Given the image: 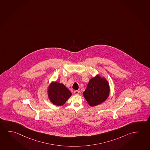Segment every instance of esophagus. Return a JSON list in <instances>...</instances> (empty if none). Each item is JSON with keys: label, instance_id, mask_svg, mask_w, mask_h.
I'll return each instance as SVG.
<instances>
[{"label": "esophagus", "instance_id": "obj_1", "mask_svg": "<svg viewBox=\"0 0 150 150\" xmlns=\"http://www.w3.org/2000/svg\"><path fill=\"white\" fill-rule=\"evenodd\" d=\"M74 93L75 95H79V93H80V91L78 90L74 91Z\"/></svg>", "mask_w": 150, "mask_h": 150}]
</instances>
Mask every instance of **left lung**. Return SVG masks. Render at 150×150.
Wrapping results in <instances>:
<instances>
[{
  "label": "left lung",
  "instance_id": "obj_1",
  "mask_svg": "<svg viewBox=\"0 0 150 150\" xmlns=\"http://www.w3.org/2000/svg\"><path fill=\"white\" fill-rule=\"evenodd\" d=\"M110 86L104 78L97 75L91 79L83 96L91 106L100 104L107 99L110 94Z\"/></svg>",
  "mask_w": 150,
  "mask_h": 150
}]
</instances>
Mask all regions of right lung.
I'll return each instance as SVG.
<instances>
[{
	"instance_id": "obj_1",
	"label": "right lung",
	"mask_w": 150,
	"mask_h": 150,
	"mask_svg": "<svg viewBox=\"0 0 150 150\" xmlns=\"http://www.w3.org/2000/svg\"><path fill=\"white\" fill-rule=\"evenodd\" d=\"M72 93L62 83L52 82L48 88V96L52 104L62 106L71 96Z\"/></svg>"
}]
</instances>
